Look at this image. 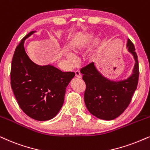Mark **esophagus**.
<instances>
[{
    "mask_svg": "<svg viewBox=\"0 0 150 150\" xmlns=\"http://www.w3.org/2000/svg\"><path fill=\"white\" fill-rule=\"evenodd\" d=\"M75 76L76 77L78 78V79H81V77H82V75H81V74L79 70H76L75 71Z\"/></svg>",
    "mask_w": 150,
    "mask_h": 150,
    "instance_id": "1",
    "label": "esophagus"
}]
</instances>
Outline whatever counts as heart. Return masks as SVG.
Listing matches in <instances>:
<instances>
[{"mask_svg":"<svg viewBox=\"0 0 150 150\" xmlns=\"http://www.w3.org/2000/svg\"><path fill=\"white\" fill-rule=\"evenodd\" d=\"M94 36L91 34H87L81 38L79 40H78L76 42H75L74 44L71 46V50L74 54H78L81 53L83 50L85 49L88 45L92 41ZM70 61H72L73 58L70 57V56H68Z\"/></svg>","mask_w":150,"mask_h":150,"instance_id":"obj_1","label":"heart"}]
</instances>
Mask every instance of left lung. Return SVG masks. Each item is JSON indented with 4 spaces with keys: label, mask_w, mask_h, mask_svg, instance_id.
Here are the masks:
<instances>
[{
    "label": "left lung",
    "mask_w": 150,
    "mask_h": 150,
    "mask_svg": "<svg viewBox=\"0 0 150 150\" xmlns=\"http://www.w3.org/2000/svg\"><path fill=\"white\" fill-rule=\"evenodd\" d=\"M127 47L135 60L133 73L127 79L110 81L97 70L94 63L81 69L83 80L86 85L84 94L85 105L92 115L100 119L113 120L123 113L137 89L139 77L138 56L134 45L129 39L127 40Z\"/></svg>",
    "instance_id": "obj_1"
}]
</instances>
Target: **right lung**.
<instances>
[{
    "label": "right lung",
    "mask_w": 150,
    "mask_h": 150,
    "mask_svg": "<svg viewBox=\"0 0 150 150\" xmlns=\"http://www.w3.org/2000/svg\"><path fill=\"white\" fill-rule=\"evenodd\" d=\"M34 32L27 34L16 48L11 61V87L21 110L30 118L42 121L58 113L66 87L75 73L33 63L25 51L24 41Z\"/></svg>",
    "instance_id": "1"
}]
</instances>
